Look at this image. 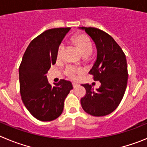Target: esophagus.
I'll return each instance as SVG.
<instances>
[{
  "label": "esophagus",
  "instance_id": "1",
  "mask_svg": "<svg viewBox=\"0 0 147 147\" xmlns=\"http://www.w3.org/2000/svg\"><path fill=\"white\" fill-rule=\"evenodd\" d=\"M72 86H73L74 88H76L77 86H78V83H72Z\"/></svg>",
  "mask_w": 147,
  "mask_h": 147
}]
</instances>
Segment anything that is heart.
<instances>
[{"label": "heart", "mask_w": 147, "mask_h": 147, "mask_svg": "<svg viewBox=\"0 0 147 147\" xmlns=\"http://www.w3.org/2000/svg\"><path fill=\"white\" fill-rule=\"evenodd\" d=\"M75 41L78 44V46L80 47V51H81L83 54H86V53H90L91 54L93 51V45L90 40L87 36H86V35H80V36L75 38ZM64 49V44L60 45L59 48L58 49V52H57L58 58H60L62 56ZM78 70L75 67H72V66H69L66 69V74L69 77H70L71 78H75V74L78 72Z\"/></svg>", "instance_id": "heart-1"}]
</instances>
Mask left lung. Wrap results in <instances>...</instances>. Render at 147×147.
Instances as JSON below:
<instances>
[{
	"instance_id": "left-lung-1",
	"label": "left lung",
	"mask_w": 147,
	"mask_h": 147,
	"mask_svg": "<svg viewBox=\"0 0 147 147\" xmlns=\"http://www.w3.org/2000/svg\"><path fill=\"white\" fill-rule=\"evenodd\" d=\"M91 38L97 50L96 60L89 72L101 83L99 88L83 84L86 94L80 100L83 110L96 117L112 113L120 105L127 83V61L124 52L109 35L95 27H79Z\"/></svg>"
}]
</instances>
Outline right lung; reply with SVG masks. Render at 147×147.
<instances>
[{
  "label": "right lung",
  "mask_w": 147,
  "mask_h": 147,
  "mask_svg": "<svg viewBox=\"0 0 147 147\" xmlns=\"http://www.w3.org/2000/svg\"><path fill=\"white\" fill-rule=\"evenodd\" d=\"M69 27L48 30L32 40L19 69L20 94L30 114L41 121H51L61 115L64 103L73 88L70 81L49 84L46 74L56 63L57 52Z\"/></svg>",
  "instance_id": "right-lung-1"
}]
</instances>
